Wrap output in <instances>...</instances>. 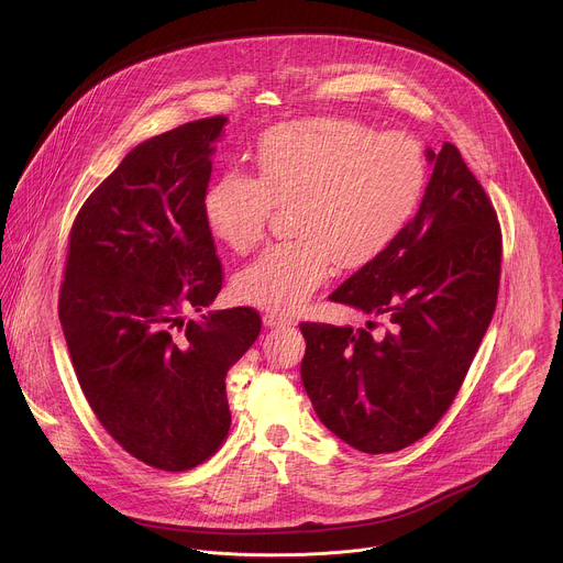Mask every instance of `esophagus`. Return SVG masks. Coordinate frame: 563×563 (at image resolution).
I'll use <instances>...</instances> for the list:
<instances>
[{
    "label": "esophagus",
    "instance_id": "obj_1",
    "mask_svg": "<svg viewBox=\"0 0 563 563\" xmlns=\"http://www.w3.org/2000/svg\"><path fill=\"white\" fill-rule=\"evenodd\" d=\"M263 325L265 328H283V325H289V320L276 311H267V313H263Z\"/></svg>",
    "mask_w": 563,
    "mask_h": 563
}]
</instances>
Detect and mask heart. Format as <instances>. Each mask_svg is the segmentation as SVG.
I'll return each instance as SVG.
<instances>
[{"instance_id": "1", "label": "heart", "mask_w": 563, "mask_h": 563, "mask_svg": "<svg viewBox=\"0 0 563 563\" xmlns=\"http://www.w3.org/2000/svg\"><path fill=\"white\" fill-rule=\"evenodd\" d=\"M256 178L222 174L205 196L211 233L238 254L258 247L272 205L289 207V243L269 247L233 280L235 296L276 313L298 309L334 267L383 254L417 211L426 159L406 135H376L341 118L269 129L254 148Z\"/></svg>"}]
</instances>
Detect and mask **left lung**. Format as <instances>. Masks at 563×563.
<instances>
[{
  "label": "left lung",
  "instance_id": "left-lung-1",
  "mask_svg": "<svg viewBox=\"0 0 563 563\" xmlns=\"http://www.w3.org/2000/svg\"><path fill=\"white\" fill-rule=\"evenodd\" d=\"M432 178L417 216L330 300L387 330L302 323L300 378L347 445L383 454L426 437L454 400L497 305L501 231L459 148H426Z\"/></svg>",
  "mask_w": 563,
  "mask_h": 563
}]
</instances>
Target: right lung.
I'll use <instances>...</instances> for the list:
<instances>
[{
    "instance_id": "right-lung-1",
    "label": "right lung",
    "mask_w": 563,
    "mask_h": 563,
    "mask_svg": "<svg viewBox=\"0 0 563 563\" xmlns=\"http://www.w3.org/2000/svg\"><path fill=\"white\" fill-rule=\"evenodd\" d=\"M227 122L196 120L133 146L68 240L59 323L79 387L129 454L167 472L220 448L227 372L261 334L252 307L202 313L222 289L205 196Z\"/></svg>"
}]
</instances>
